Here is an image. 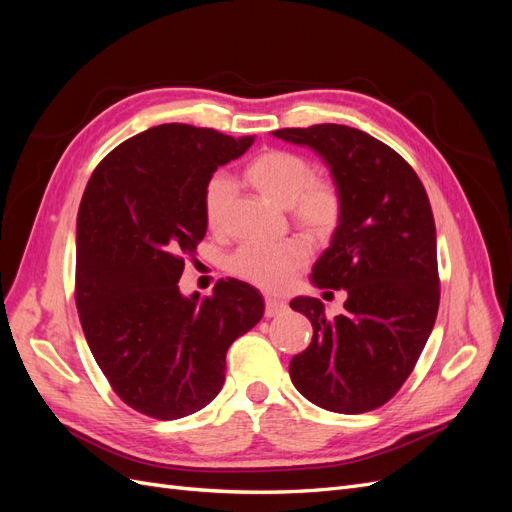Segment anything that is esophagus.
<instances>
[{
    "mask_svg": "<svg viewBox=\"0 0 512 512\" xmlns=\"http://www.w3.org/2000/svg\"><path fill=\"white\" fill-rule=\"evenodd\" d=\"M288 309V305L284 303V301H280V299H273V297H267L265 299V316L267 318H275V316H280V314H284Z\"/></svg>",
    "mask_w": 512,
    "mask_h": 512,
    "instance_id": "esophagus-1",
    "label": "esophagus"
}]
</instances>
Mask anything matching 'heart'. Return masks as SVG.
<instances>
[{
    "label": "heart",
    "mask_w": 512,
    "mask_h": 512,
    "mask_svg": "<svg viewBox=\"0 0 512 512\" xmlns=\"http://www.w3.org/2000/svg\"><path fill=\"white\" fill-rule=\"evenodd\" d=\"M245 179L258 192L290 207L292 220L312 237L327 239L342 220V194L329 179H318L316 168L299 153L269 149L245 168ZM232 198V183L215 175L207 181L203 209L209 228L220 230ZM307 247L299 239L277 243H247L228 258V271L258 288L277 290L307 262Z\"/></svg>",
    "instance_id": "heart-1"
}]
</instances>
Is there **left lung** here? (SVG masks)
Instances as JSON below:
<instances>
[{
  "label": "left lung",
  "mask_w": 512,
  "mask_h": 512,
  "mask_svg": "<svg viewBox=\"0 0 512 512\" xmlns=\"http://www.w3.org/2000/svg\"><path fill=\"white\" fill-rule=\"evenodd\" d=\"M273 136L314 149L342 194V220L312 282L346 290V312L314 297L290 307L309 318L312 344L292 356L290 378L312 404L361 414L384 406L408 380L440 305L436 224L412 166L378 138L337 123Z\"/></svg>",
  "instance_id": "8db88e82"
}]
</instances>
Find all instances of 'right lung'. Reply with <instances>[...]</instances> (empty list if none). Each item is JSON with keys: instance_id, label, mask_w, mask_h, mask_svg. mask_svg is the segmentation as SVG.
Wrapping results in <instances>:
<instances>
[{"instance_id": "add662e5", "label": "right lung", "mask_w": 512, "mask_h": 512, "mask_svg": "<svg viewBox=\"0 0 512 512\" xmlns=\"http://www.w3.org/2000/svg\"><path fill=\"white\" fill-rule=\"evenodd\" d=\"M254 136L164 123L96 166L76 218V309L91 354L123 404L160 421L222 391L230 344L260 322V292L220 280L183 297L185 258L207 232L205 185Z\"/></svg>"}]
</instances>
